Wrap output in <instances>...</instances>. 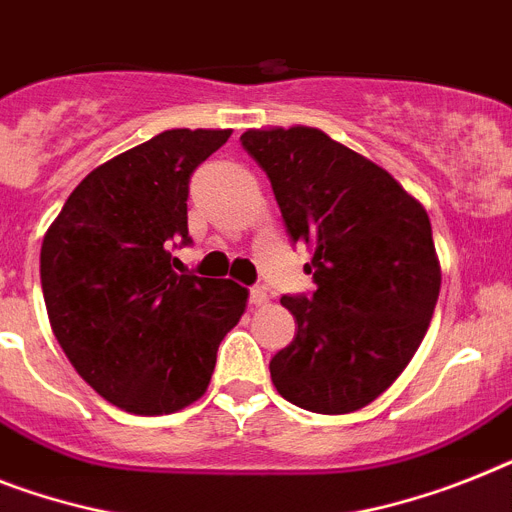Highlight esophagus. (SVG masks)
I'll use <instances>...</instances> for the list:
<instances>
[{
  "label": "esophagus",
  "mask_w": 512,
  "mask_h": 512,
  "mask_svg": "<svg viewBox=\"0 0 512 512\" xmlns=\"http://www.w3.org/2000/svg\"><path fill=\"white\" fill-rule=\"evenodd\" d=\"M266 303H269V295H266L264 287H253V290H251V306L261 308V306H266Z\"/></svg>",
  "instance_id": "obj_1"
}]
</instances>
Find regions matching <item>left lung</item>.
Wrapping results in <instances>:
<instances>
[{
	"label": "left lung",
	"instance_id": "left-lung-1",
	"mask_svg": "<svg viewBox=\"0 0 512 512\" xmlns=\"http://www.w3.org/2000/svg\"><path fill=\"white\" fill-rule=\"evenodd\" d=\"M243 149L272 183L316 293L282 298L298 335L269 363L282 398L311 413L361 411L405 371L442 285L429 214L387 170L324 130L251 128Z\"/></svg>",
	"mask_w": 512,
	"mask_h": 512
}]
</instances>
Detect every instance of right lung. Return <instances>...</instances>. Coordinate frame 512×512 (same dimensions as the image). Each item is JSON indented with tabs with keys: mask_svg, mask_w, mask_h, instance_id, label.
I'll use <instances>...</instances> for the list:
<instances>
[{
	"mask_svg": "<svg viewBox=\"0 0 512 512\" xmlns=\"http://www.w3.org/2000/svg\"><path fill=\"white\" fill-rule=\"evenodd\" d=\"M232 130L175 128L99 164L41 243L49 324L101 398L135 416L204 398L222 337L246 314L232 280L175 272L188 243V180Z\"/></svg>",
	"mask_w": 512,
	"mask_h": 512,
	"instance_id": "add662e5",
	"label": "right lung"
}]
</instances>
